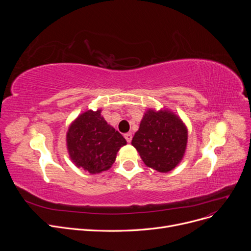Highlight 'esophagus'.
<instances>
[{
  "mask_svg": "<svg viewBox=\"0 0 251 251\" xmlns=\"http://www.w3.org/2000/svg\"><path fill=\"white\" fill-rule=\"evenodd\" d=\"M125 138H126V140L130 143L131 141H132V134L131 133H126L125 134Z\"/></svg>",
  "mask_w": 251,
  "mask_h": 251,
  "instance_id": "esophagus-1",
  "label": "esophagus"
}]
</instances>
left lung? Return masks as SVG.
Instances as JSON below:
<instances>
[{
	"mask_svg": "<svg viewBox=\"0 0 251 251\" xmlns=\"http://www.w3.org/2000/svg\"><path fill=\"white\" fill-rule=\"evenodd\" d=\"M186 142L187 130L176 115L169 111L149 110L134 135L132 146L147 166L168 173L181 161Z\"/></svg>",
	"mask_w": 251,
	"mask_h": 251,
	"instance_id": "left-lung-1",
	"label": "left lung"
}]
</instances>
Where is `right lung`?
Returning <instances> with one entry per match:
<instances>
[{
	"mask_svg": "<svg viewBox=\"0 0 251 251\" xmlns=\"http://www.w3.org/2000/svg\"><path fill=\"white\" fill-rule=\"evenodd\" d=\"M100 110L85 112L70 126L67 147L73 162L90 174L107 171L126 144L118 131L108 125Z\"/></svg>",
	"mask_w": 251,
	"mask_h": 251,
	"instance_id": "obj_1",
	"label": "right lung"
}]
</instances>
